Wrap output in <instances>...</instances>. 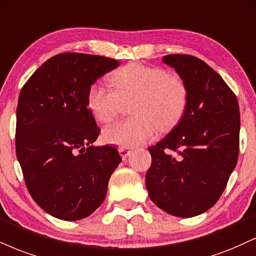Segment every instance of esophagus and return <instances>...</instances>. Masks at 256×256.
I'll return each instance as SVG.
<instances>
[{
	"label": "esophagus",
	"instance_id": "1",
	"mask_svg": "<svg viewBox=\"0 0 256 256\" xmlns=\"http://www.w3.org/2000/svg\"><path fill=\"white\" fill-rule=\"evenodd\" d=\"M118 152H120V156H122V159H126V158L129 156L132 153H133V150L127 147H118Z\"/></svg>",
	"mask_w": 256,
	"mask_h": 256
}]
</instances>
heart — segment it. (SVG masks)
I'll use <instances>...</instances> for the list:
<instances>
[{
	"instance_id": "heart-1",
	"label": "heart",
	"mask_w": 256,
	"mask_h": 256,
	"mask_svg": "<svg viewBox=\"0 0 256 256\" xmlns=\"http://www.w3.org/2000/svg\"><path fill=\"white\" fill-rule=\"evenodd\" d=\"M115 90L92 85L88 106L98 122L109 123L132 102L130 118L116 122L103 130L108 144L121 147L144 144L160 132L171 130L180 122L188 108V90L178 74H170L159 66L130 62L110 78Z\"/></svg>"
}]
</instances>
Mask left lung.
<instances>
[{
    "label": "left lung",
    "mask_w": 256,
    "mask_h": 256,
    "mask_svg": "<svg viewBox=\"0 0 256 256\" xmlns=\"http://www.w3.org/2000/svg\"><path fill=\"white\" fill-rule=\"evenodd\" d=\"M188 90L178 126L148 148L152 165L146 174L148 196L176 217L209 210L224 191L240 150L238 102L222 77L194 56L168 54Z\"/></svg>",
    "instance_id": "obj_1"
}]
</instances>
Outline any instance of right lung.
Instances as JSON below:
<instances>
[{
	"mask_svg": "<svg viewBox=\"0 0 256 256\" xmlns=\"http://www.w3.org/2000/svg\"><path fill=\"white\" fill-rule=\"evenodd\" d=\"M102 56L60 53L46 60L22 86L15 147L27 190L47 214L64 220L88 217L103 203L121 162L115 147H94L98 138L88 92L118 68Z\"/></svg>",
	"mask_w": 256,
	"mask_h": 256,
	"instance_id": "right-lung-1",
	"label": "right lung"
}]
</instances>
